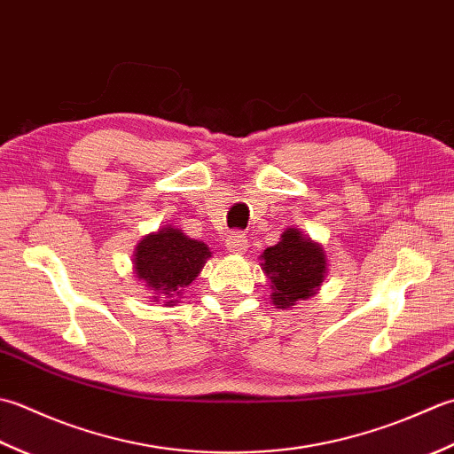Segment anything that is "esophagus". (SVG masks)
Returning a JSON list of instances; mask_svg holds the SVG:
<instances>
[{"instance_id":"34e87169","label":"esophagus","mask_w":454,"mask_h":454,"mask_svg":"<svg viewBox=\"0 0 454 454\" xmlns=\"http://www.w3.org/2000/svg\"><path fill=\"white\" fill-rule=\"evenodd\" d=\"M225 247L229 253L240 254L247 251V237L240 233V231H231V233L225 237Z\"/></svg>"}]
</instances>
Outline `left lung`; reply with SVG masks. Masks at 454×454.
<instances>
[{
	"instance_id": "obj_1",
	"label": "left lung",
	"mask_w": 454,
	"mask_h": 454,
	"mask_svg": "<svg viewBox=\"0 0 454 454\" xmlns=\"http://www.w3.org/2000/svg\"><path fill=\"white\" fill-rule=\"evenodd\" d=\"M261 258L262 272L270 280L272 303L280 309L316 295L327 272L323 247L298 229H286L278 245L268 247Z\"/></svg>"
}]
</instances>
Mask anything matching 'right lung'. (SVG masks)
Segmentation results:
<instances>
[{
	"instance_id": "obj_1",
	"label": "right lung",
	"mask_w": 454,
	"mask_h": 454,
	"mask_svg": "<svg viewBox=\"0 0 454 454\" xmlns=\"http://www.w3.org/2000/svg\"><path fill=\"white\" fill-rule=\"evenodd\" d=\"M209 256L206 243L184 235L182 229L166 225L135 247L133 268L137 278L145 282L143 286L153 290L154 301L174 305L178 301L176 298L196 280Z\"/></svg>"
}]
</instances>
